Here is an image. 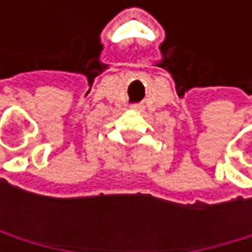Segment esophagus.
<instances>
[{
	"label": "esophagus",
	"instance_id": "obj_1",
	"mask_svg": "<svg viewBox=\"0 0 252 252\" xmlns=\"http://www.w3.org/2000/svg\"><path fill=\"white\" fill-rule=\"evenodd\" d=\"M132 109H134V111H141V105H134Z\"/></svg>",
	"mask_w": 252,
	"mask_h": 252
}]
</instances>
